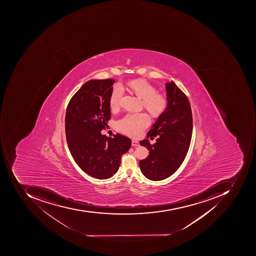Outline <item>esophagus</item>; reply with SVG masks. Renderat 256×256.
I'll return each instance as SVG.
<instances>
[{"mask_svg":"<svg viewBox=\"0 0 256 256\" xmlns=\"http://www.w3.org/2000/svg\"><path fill=\"white\" fill-rule=\"evenodd\" d=\"M132 146H134V147H136V146H139V142L136 140H132Z\"/></svg>","mask_w":256,"mask_h":256,"instance_id":"34e87169","label":"esophagus"}]
</instances>
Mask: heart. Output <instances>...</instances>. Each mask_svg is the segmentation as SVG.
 Listing matches in <instances>:
<instances>
[{"label":"heart","instance_id":"obj_1","mask_svg":"<svg viewBox=\"0 0 256 256\" xmlns=\"http://www.w3.org/2000/svg\"><path fill=\"white\" fill-rule=\"evenodd\" d=\"M130 88L134 94L142 99L143 106L153 116H160L168 107V99L164 94L157 93V90L148 82L143 80H134L130 82ZM124 96V88L120 84H116L110 93L109 103L112 110L120 106V100ZM150 118L146 113L128 114L117 122L119 132L132 137H138L142 130L150 124Z\"/></svg>","mask_w":256,"mask_h":256}]
</instances>
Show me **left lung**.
I'll return each instance as SVG.
<instances>
[{
  "mask_svg": "<svg viewBox=\"0 0 256 256\" xmlns=\"http://www.w3.org/2000/svg\"><path fill=\"white\" fill-rule=\"evenodd\" d=\"M166 90L167 108L147 136L159 138L154 144L148 139L140 142L150 152L139 166L142 174L152 180H163L176 172L186 158L192 136V113L187 96L173 82L166 84Z\"/></svg>",
  "mask_w": 256,
  "mask_h": 256,
  "instance_id": "left-lung-1",
  "label": "left lung"
}]
</instances>
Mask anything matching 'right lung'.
Here are the masks:
<instances>
[{
    "mask_svg": "<svg viewBox=\"0 0 256 256\" xmlns=\"http://www.w3.org/2000/svg\"><path fill=\"white\" fill-rule=\"evenodd\" d=\"M114 80H90L72 98L66 117V134L70 154L78 166L89 176L107 179L114 176L122 154L132 140L120 134H102L110 118L109 98Z\"/></svg>",
    "mask_w": 256,
    "mask_h": 256,
    "instance_id": "right-lung-1",
    "label": "right lung"
}]
</instances>
